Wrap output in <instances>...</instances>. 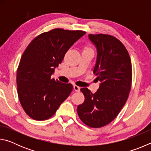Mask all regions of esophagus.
I'll return each mask as SVG.
<instances>
[{"mask_svg":"<svg viewBox=\"0 0 151 151\" xmlns=\"http://www.w3.org/2000/svg\"><path fill=\"white\" fill-rule=\"evenodd\" d=\"M73 88H74V90H75L76 92H79V91H80V88H81V87H79V86H76V85H74Z\"/></svg>","mask_w":151,"mask_h":151,"instance_id":"esophagus-1","label":"esophagus"}]
</instances>
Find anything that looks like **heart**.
I'll return each mask as SVG.
<instances>
[{"instance_id": "b5f03b06", "label": "heart", "mask_w": 151, "mask_h": 151, "mask_svg": "<svg viewBox=\"0 0 151 151\" xmlns=\"http://www.w3.org/2000/svg\"><path fill=\"white\" fill-rule=\"evenodd\" d=\"M85 49H86V50H87V49H88V50H91V48L87 47H86V48H85Z\"/></svg>"}]
</instances>
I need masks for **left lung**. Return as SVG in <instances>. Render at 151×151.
I'll return each instance as SVG.
<instances>
[{"instance_id":"1","label":"left lung","mask_w":151,"mask_h":151,"mask_svg":"<svg viewBox=\"0 0 151 151\" xmlns=\"http://www.w3.org/2000/svg\"><path fill=\"white\" fill-rule=\"evenodd\" d=\"M88 37L96 47L93 73L101 84L94 94L87 88L81 89L85 99L77 112L87 126L100 128L113 121L126 103L131 88L132 65L127 48L113 36L90 34Z\"/></svg>"}]
</instances>
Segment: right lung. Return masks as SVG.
I'll use <instances>...</instances> for the list:
<instances>
[{
    "label": "right lung",
    "instance_id": "add662e5",
    "mask_svg": "<svg viewBox=\"0 0 151 151\" xmlns=\"http://www.w3.org/2000/svg\"><path fill=\"white\" fill-rule=\"evenodd\" d=\"M85 33L55 29L37 36L25 49L17 69V85L20 104L30 118L50 119L69 96L73 85L51 75L67 50Z\"/></svg>",
    "mask_w": 151,
    "mask_h": 151
}]
</instances>
